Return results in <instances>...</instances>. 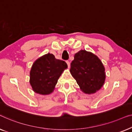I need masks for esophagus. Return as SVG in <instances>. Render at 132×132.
Listing matches in <instances>:
<instances>
[{"instance_id":"34e87169","label":"esophagus","mask_w":132,"mask_h":132,"mask_svg":"<svg viewBox=\"0 0 132 132\" xmlns=\"http://www.w3.org/2000/svg\"><path fill=\"white\" fill-rule=\"evenodd\" d=\"M66 63H67V64H68V68H70V62H69V61L67 60V61H66Z\"/></svg>"}]
</instances>
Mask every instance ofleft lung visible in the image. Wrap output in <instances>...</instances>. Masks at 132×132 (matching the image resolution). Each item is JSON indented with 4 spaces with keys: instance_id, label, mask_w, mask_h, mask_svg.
<instances>
[{
    "instance_id": "left-lung-1",
    "label": "left lung",
    "mask_w": 132,
    "mask_h": 132,
    "mask_svg": "<svg viewBox=\"0 0 132 132\" xmlns=\"http://www.w3.org/2000/svg\"><path fill=\"white\" fill-rule=\"evenodd\" d=\"M105 68L95 54L80 50L74 55L70 64V72L82 92L93 94L99 90L105 83Z\"/></svg>"
}]
</instances>
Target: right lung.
I'll return each instance as SVG.
<instances>
[{"instance_id": "add662e5", "label": "right lung", "mask_w": 132, "mask_h": 132, "mask_svg": "<svg viewBox=\"0 0 132 132\" xmlns=\"http://www.w3.org/2000/svg\"><path fill=\"white\" fill-rule=\"evenodd\" d=\"M68 68L64 61L48 53L34 62L30 72V84L35 93L42 95L51 93L62 72Z\"/></svg>"}]
</instances>
